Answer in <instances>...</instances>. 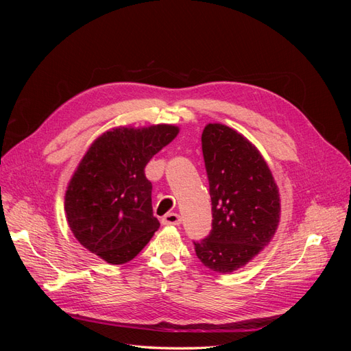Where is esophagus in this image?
Returning a JSON list of instances; mask_svg holds the SVG:
<instances>
[{"mask_svg": "<svg viewBox=\"0 0 351 351\" xmlns=\"http://www.w3.org/2000/svg\"><path fill=\"white\" fill-rule=\"evenodd\" d=\"M161 222L164 226H178L180 222H182V218H180V215L178 214H167V215H164L162 217V219H161Z\"/></svg>", "mask_w": 351, "mask_h": 351, "instance_id": "esophagus-1", "label": "esophagus"}]
</instances>
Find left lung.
<instances>
[{
	"label": "left lung",
	"instance_id": "left-lung-1",
	"mask_svg": "<svg viewBox=\"0 0 351 351\" xmlns=\"http://www.w3.org/2000/svg\"><path fill=\"white\" fill-rule=\"evenodd\" d=\"M202 151L212 230L195 243V252L210 271L231 274L258 256L275 236L281 215L278 186L258 147L226 124L205 125Z\"/></svg>",
	"mask_w": 351,
	"mask_h": 351
}]
</instances>
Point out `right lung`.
<instances>
[{
  "label": "right lung",
  "mask_w": 351,
  "mask_h": 351,
  "mask_svg": "<svg viewBox=\"0 0 351 351\" xmlns=\"http://www.w3.org/2000/svg\"><path fill=\"white\" fill-rule=\"evenodd\" d=\"M173 124L115 127L93 141L71 176L64 210L73 236L111 265L130 262L159 228L152 210L151 158L176 139Z\"/></svg>",
  "instance_id": "add662e5"
}]
</instances>
